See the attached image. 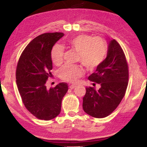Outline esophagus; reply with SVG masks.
<instances>
[{"label":"esophagus","instance_id":"1","mask_svg":"<svg viewBox=\"0 0 147 147\" xmlns=\"http://www.w3.org/2000/svg\"><path fill=\"white\" fill-rule=\"evenodd\" d=\"M76 85H69V88L70 89H74V88H76Z\"/></svg>","mask_w":147,"mask_h":147}]
</instances>
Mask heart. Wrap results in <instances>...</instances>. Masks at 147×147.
Listing matches in <instances>:
<instances>
[{
	"mask_svg": "<svg viewBox=\"0 0 147 147\" xmlns=\"http://www.w3.org/2000/svg\"><path fill=\"white\" fill-rule=\"evenodd\" d=\"M67 45L78 53V60L84 66L92 70L100 64L107 53L105 43L99 37L82 34L67 41ZM64 51L62 47L55 45L51 52V59L55 65H60L63 61ZM84 73L83 68L78 65L65 64L59 71V76L64 81L74 83Z\"/></svg>",
	"mask_w": 147,
	"mask_h": 147,
	"instance_id": "1",
	"label": "heart"
}]
</instances>
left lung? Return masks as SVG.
<instances>
[{
    "mask_svg": "<svg viewBox=\"0 0 147 147\" xmlns=\"http://www.w3.org/2000/svg\"><path fill=\"white\" fill-rule=\"evenodd\" d=\"M129 70L125 54L116 40L109 42L107 57L88 77L100 87H86L83 109L86 114L96 118L110 115L123 98L128 85Z\"/></svg>",
    "mask_w": 147,
    "mask_h": 147,
    "instance_id": "8db88e82",
    "label": "left lung"
}]
</instances>
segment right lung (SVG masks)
Returning a JSON list of instances; mask_svg holds the SVG:
<instances>
[{
	"label": "right lung",
	"mask_w": 147,
	"mask_h": 147,
	"mask_svg": "<svg viewBox=\"0 0 147 147\" xmlns=\"http://www.w3.org/2000/svg\"><path fill=\"white\" fill-rule=\"evenodd\" d=\"M63 33H47L34 38L22 52L16 71V84L26 109L41 120L49 121L60 114L61 102L68 90L66 83L47 88L52 76L51 51Z\"/></svg>",
	"instance_id": "obj_1"
}]
</instances>
